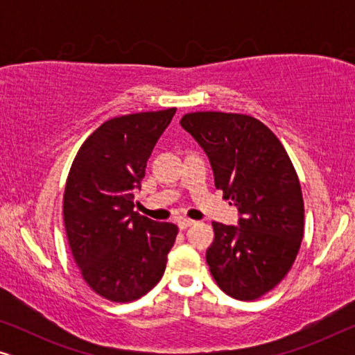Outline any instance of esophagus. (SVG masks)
I'll list each match as a JSON object with an SVG mask.
<instances>
[{"label": "esophagus", "instance_id": "esophagus-1", "mask_svg": "<svg viewBox=\"0 0 355 355\" xmlns=\"http://www.w3.org/2000/svg\"><path fill=\"white\" fill-rule=\"evenodd\" d=\"M193 220H189V218H179V221H178V226H179V230H187L189 226H192L193 225Z\"/></svg>", "mask_w": 355, "mask_h": 355}]
</instances>
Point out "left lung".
Returning <instances> with one entry per match:
<instances>
[{
  "instance_id": "8db88e82",
  "label": "left lung",
  "mask_w": 355,
  "mask_h": 355,
  "mask_svg": "<svg viewBox=\"0 0 355 355\" xmlns=\"http://www.w3.org/2000/svg\"><path fill=\"white\" fill-rule=\"evenodd\" d=\"M181 125L210 158L223 198L241 213L239 226L211 223L207 263L213 279L237 300L259 299L284 279L304 237L294 164L279 139L252 116L197 111L184 114Z\"/></svg>"
}]
</instances>
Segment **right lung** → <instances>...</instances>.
<instances>
[{"instance_id":"obj_1","label":"right lung","mask_w":355,"mask_h":355,"mask_svg":"<svg viewBox=\"0 0 355 355\" xmlns=\"http://www.w3.org/2000/svg\"><path fill=\"white\" fill-rule=\"evenodd\" d=\"M176 108L106 121L80 145L62 196L72 257L90 289L111 302H132L166 268L178 226L134 211L152 150Z\"/></svg>"}]
</instances>
